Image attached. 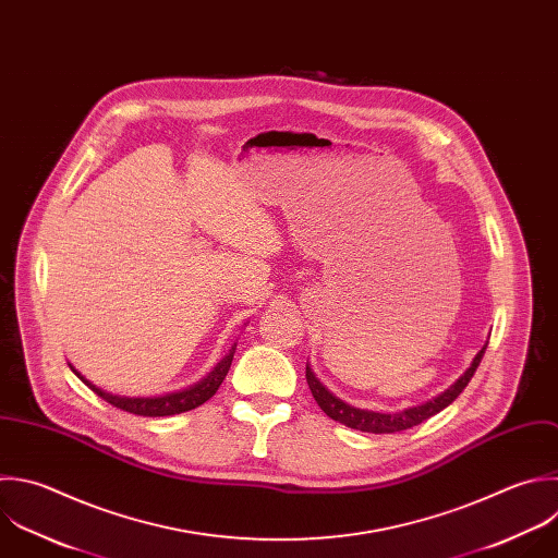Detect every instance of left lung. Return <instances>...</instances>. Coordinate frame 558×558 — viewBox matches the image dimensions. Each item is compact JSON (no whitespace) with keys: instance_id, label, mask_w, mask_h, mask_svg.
Returning <instances> with one entry per match:
<instances>
[{"instance_id":"1","label":"left lung","mask_w":558,"mask_h":558,"mask_svg":"<svg viewBox=\"0 0 558 558\" xmlns=\"http://www.w3.org/2000/svg\"><path fill=\"white\" fill-rule=\"evenodd\" d=\"M484 351H486V347H482V351L475 355V360H473V364L466 368V373H464L451 388H447L442 395H438L436 399H432V401H427V403H423V405L408 408V410L395 412V414H384V412H373V410H360V408H353V405L340 401L338 397H333V395L314 377V373H312L310 366L305 368V379H307V386H310V390H312L316 403L320 405V410H323L329 418H333V421H338V423H342V425H347V427H351V429H360V432L395 434V432L410 429V427L423 423L425 418L434 416V414L440 412L442 408H447V405L464 390V386H466L469 379L473 377L475 368H477L480 362H482Z\"/></svg>"}]
</instances>
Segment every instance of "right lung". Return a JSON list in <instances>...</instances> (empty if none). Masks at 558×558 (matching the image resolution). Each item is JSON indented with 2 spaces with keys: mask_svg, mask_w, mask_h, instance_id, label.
I'll return each mask as SVG.
<instances>
[{
  "mask_svg": "<svg viewBox=\"0 0 558 558\" xmlns=\"http://www.w3.org/2000/svg\"><path fill=\"white\" fill-rule=\"evenodd\" d=\"M233 353H235V347L229 351V355L196 386L187 388V390H181V392H172V395H166V397H120V395H111V392H105L102 388L94 386L92 381H87L76 368H72L98 397H102L105 401H109L111 405L124 410V412H131V414H137V416H170V414H181V412H187V410H194L198 405H203L207 399H211L216 395V390L220 388V384L225 381L229 368H231V362H233Z\"/></svg>",
  "mask_w": 558,
  "mask_h": 558,
  "instance_id": "obj_1",
  "label": "right lung"
}]
</instances>
